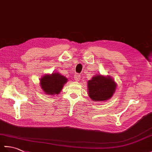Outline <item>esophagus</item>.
Here are the masks:
<instances>
[{"mask_svg": "<svg viewBox=\"0 0 152 152\" xmlns=\"http://www.w3.org/2000/svg\"><path fill=\"white\" fill-rule=\"evenodd\" d=\"M80 78H81V76H80V74H75V75L74 76V80H76V81H79V80H80Z\"/></svg>", "mask_w": 152, "mask_h": 152, "instance_id": "obj_1", "label": "esophagus"}]
</instances>
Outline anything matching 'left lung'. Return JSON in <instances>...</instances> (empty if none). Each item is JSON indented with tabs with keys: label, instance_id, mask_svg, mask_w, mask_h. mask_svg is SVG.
Instances as JSON below:
<instances>
[{
	"label": "left lung",
	"instance_id": "1",
	"mask_svg": "<svg viewBox=\"0 0 152 152\" xmlns=\"http://www.w3.org/2000/svg\"><path fill=\"white\" fill-rule=\"evenodd\" d=\"M88 88L89 96L93 101H103L112 97L115 90L116 84L110 77L105 78L98 74L89 80Z\"/></svg>",
	"mask_w": 152,
	"mask_h": 152
}]
</instances>
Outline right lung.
I'll list each match as a JSON object with an SVG mask.
<instances>
[{
    "label": "right lung",
    "mask_w": 152,
    "mask_h": 152,
    "mask_svg": "<svg viewBox=\"0 0 152 152\" xmlns=\"http://www.w3.org/2000/svg\"><path fill=\"white\" fill-rule=\"evenodd\" d=\"M67 79L60 74L53 73L46 75L41 79L40 84L43 91L48 95L59 94Z\"/></svg>",
    "instance_id": "add662e5"
}]
</instances>
